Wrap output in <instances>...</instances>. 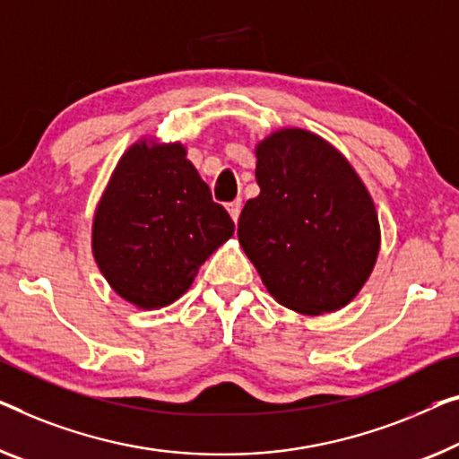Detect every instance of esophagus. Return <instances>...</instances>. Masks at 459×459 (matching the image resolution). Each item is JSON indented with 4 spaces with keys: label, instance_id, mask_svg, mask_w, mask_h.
<instances>
[{
    "label": "esophagus",
    "instance_id": "obj_1",
    "mask_svg": "<svg viewBox=\"0 0 459 459\" xmlns=\"http://www.w3.org/2000/svg\"><path fill=\"white\" fill-rule=\"evenodd\" d=\"M227 210H229V214L232 218V222H237L238 214H241V200H235V202L227 204Z\"/></svg>",
    "mask_w": 459,
    "mask_h": 459
}]
</instances>
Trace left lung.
I'll use <instances>...</instances> for the list:
<instances>
[{"instance_id": "left-lung-1", "label": "left lung", "mask_w": 459, "mask_h": 459, "mask_svg": "<svg viewBox=\"0 0 459 459\" xmlns=\"http://www.w3.org/2000/svg\"><path fill=\"white\" fill-rule=\"evenodd\" d=\"M259 195L238 216V243L273 300L324 316L359 295L377 264L381 229L365 183L336 146L300 127L255 143Z\"/></svg>"}]
</instances>
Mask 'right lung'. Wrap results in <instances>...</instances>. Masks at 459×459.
I'll return each instance as SVG.
<instances>
[{
  "instance_id": "1",
  "label": "right lung",
  "mask_w": 459,
  "mask_h": 459,
  "mask_svg": "<svg viewBox=\"0 0 459 459\" xmlns=\"http://www.w3.org/2000/svg\"><path fill=\"white\" fill-rule=\"evenodd\" d=\"M235 232V222L187 160L181 142L135 140L92 218V257L108 286L143 311L162 309L194 284L202 264Z\"/></svg>"
}]
</instances>
